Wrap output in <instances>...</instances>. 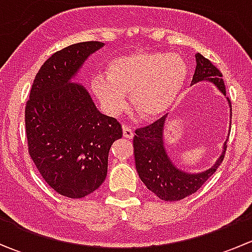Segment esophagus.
Segmentation results:
<instances>
[{"instance_id":"obj_1","label":"esophagus","mask_w":252,"mask_h":252,"mask_svg":"<svg viewBox=\"0 0 252 252\" xmlns=\"http://www.w3.org/2000/svg\"><path fill=\"white\" fill-rule=\"evenodd\" d=\"M123 136L124 138L129 139V140H130V139H133L134 133H133V130H131V128H129V126H123Z\"/></svg>"}]
</instances>
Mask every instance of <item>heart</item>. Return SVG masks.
I'll return each mask as SVG.
<instances>
[{
  "instance_id": "1",
  "label": "heart",
  "mask_w": 252,
  "mask_h": 252,
  "mask_svg": "<svg viewBox=\"0 0 252 252\" xmlns=\"http://www.w3.org/2000/svg\"><path fill=\"white\" fill-rule=\"evenodd\" d=\"M188 74L182 57L174 53L134 52L108 63L107 75L96 74L91 88L111 114L126 106V93L145 118H156L168 110L179 95Z\"/></svg>"
}]
</instances>
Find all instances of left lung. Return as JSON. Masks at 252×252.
I'll use <instances>...</instances> for the list:
<instances>
[{
    "label": "left lung",
    "mask_w": 252,
    "mask_h": 252,
    "mask_svg": "<svg viewBox=\"0 0 252 252\" xmlns=\"http://www.w3.org/2000/svg\"><path fill=\"white\" fill-rule=\"evenodd\" d=\"M195 58L196 68L192 75L191 85L199 81L208 80L215 84L222 91L223 95H225V85L220 70L200 53H196ZM227 100L232 111L230 100ZM164 126L166 116L161 117L149 126L136 129L133 140L134 158L139 177L150 191L164 201H178L196 192L207 182L208 178L217 171L224 158L227 142L215 166L201 173H185L178 169L167 156L163 146Z\"/></svg>",
    "instance_id": "left-lung-1"
}]
</instances>
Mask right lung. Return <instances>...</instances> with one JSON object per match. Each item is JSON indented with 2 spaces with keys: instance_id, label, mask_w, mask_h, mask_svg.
Masks as SVG:
<instances>
[{
  "instance_id": "add662e5",
  "label": "right lung",
  "mask_w": 252,
  "mask_h": 252,
  "mask_svg": "<svg viewBox=\"0 0 252 252\" xmlns=\"http://www.w3.org/2000/svg\"><path fill=\"white\" fill-rule=\"evenodd\" d=\"M102 46L79 42L53 53L37 72L25 106L28 152L45 182L70 199L100 188L112 144L123 135L121 123L98 112L88 91L70 83Z\"/></svg>"
}]
</instances>
